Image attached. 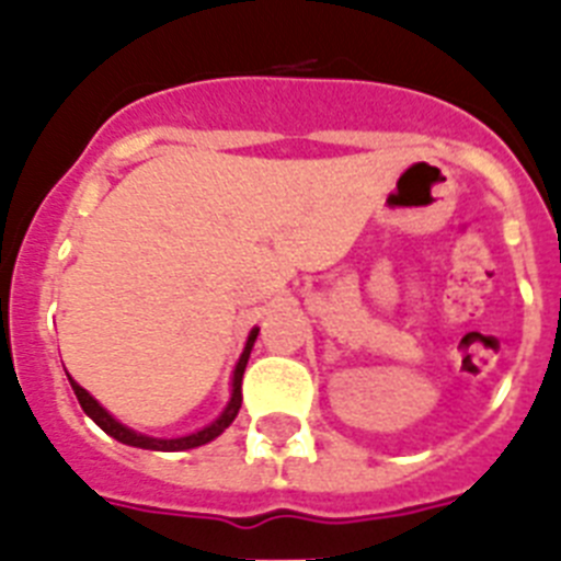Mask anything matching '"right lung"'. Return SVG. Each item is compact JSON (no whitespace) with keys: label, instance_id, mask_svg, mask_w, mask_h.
I'll return each mask as SVG.
<instances>
[{"label":"right lung","instance_id":"add662e5","mask_svg":"<svg viewBox=\"0 0 561 561\" xmlns=\"http://www.w3.org/2000/svg\"><path fill=\"white\" fill-rule=\"evenodd\" d=\"M259 336V328H253L251 333H248V342H244V351L242 356H239L237 368H233V379H230V399L228 404H225V411L219 413V416L210 422V425H205L202 431L196 433H187V436H176V439H157V436H148V433H139L134 431V427L122 425L119 419H113L111 413L102 408V404L96 402V399L88 393V390L82 388L79 382H73L70 379V388H73V393H77L79 404H82V411L88 413V416L96 422L102 431L107 433V436H113L116 442H122V445H130V448H142V450H191V448H199V445H208V442H214L219 433H225V427L237 419L239 408H242V374H244V365H248V359H251V351H253V342H256Z\"/></svg>","mask_w":561,"mask_h":561}]
</instances>
